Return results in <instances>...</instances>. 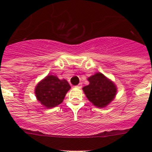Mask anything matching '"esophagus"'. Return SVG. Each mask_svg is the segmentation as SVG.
<instances>
[{"mask_svg":"<svg viewBox=\"0 0 152 152\" xmlns=\"http://www.w3.org/2000/svg\"><path fill=\"white\" fill-rule=\"evenodd\" d=\"M81 87H82V83H79L78 85L76 86V88H81Z\"/></svg>","mask_w":152,"mask_h":152,"instance_id":"34e87169","label":"esophagus"}]
</instances>
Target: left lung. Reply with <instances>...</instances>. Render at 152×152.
I'll list each match as a JSON object with an SVG mask.
<instances>
[{"label": "left lung", "instance_id": "8db88e82", "mask_svg": "<svg viewBox=\"0 0 152 152\" xmlns=\"http://www.w3.org/2000/svg\"><path fill=\"white\" fill-rule=\"evenodd\" d=\"M89 84L83 88L88 99L99 108H104L115 99L117 86L101 72L88 77Z\"/></svg>", "mask_w": 152, "mask_h": 152}]
</instances>
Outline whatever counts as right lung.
<instances>
[{
	"instance_id": "obj_1",
	"label": "right lung",
	"mask_w": 152,
	"mask_h": 152,
	"mask_svg": "<svg viewBox=\"0 0 152 152\" xmlns=\"http://www.w3.org/2000/svg\"><path fill=\"white\" fill-rule=\"evenodd\" d=\"M70 88L66 80H60L57 76L48 75L38 83L34 94L42 105L50 109L61 103Z\"/></svg>"
}]
</instances>
